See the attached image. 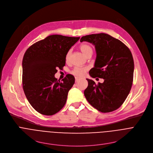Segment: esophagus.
Masks as SVG:
<instances>
[{
	"instance_id": "34e87169",
	"label": "esophagus",
	"mask_w": 153,
	"mask_h": 153,
	"mask_svg": "<svg viewBox=\"0 0 153 153\" xmlns=\"http://www.w3.org/2000/svg\"><path fill=\"white\" fill-rule=\"evenodd\" d=\"M75 79H76V82H77L79 80V78H78V77H76Z\"/></svg>"
}]
</instances>
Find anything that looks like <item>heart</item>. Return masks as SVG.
<instances>
[{"instance_id": "1", "label": "heart", "mask_w": 153, "mask_h": 153, "mask_svg": "<svg viewBox=\"0 0 153 153\" xmlns=\"http://www.w3.org/2000/svg\"><path fill=\"white\" fill-rule=\"evenodd\" d=\"M80 49L81 51L83 53V54L85 56H88L90 54H92L93 53V49L91 47L86 43H83L80 46ZM71 51L69 50L65 56V60L67 62H68L70 58ZM88 70V68L87 67H76L73 68V70L71 71V73L76 76V77H82L85 76L86 71Z\"/></svg>"}]
</instances>
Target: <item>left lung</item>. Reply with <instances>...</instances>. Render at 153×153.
<instances>
[{
	"label": "left lung",
	"instance_id": "8db88e82",
	"mask_svg": "<svg viewBox=\"0 0 153 153\" xmlns=\"http://www.w3.org/2000/svg\"><path fill=\"white\" fill-rule=\"evenodd\" d=\"M83 41L91 43L96 51L94 67L90 75L104 79L96 85L87 79L88 85L84 95L98 111H113L123 104L131 88L134 68L131 52L120 40L105 33L83 36L80 42Z\"/></svg>",
	"mask_w": 153,
	"mask_h": 153
}]
</instances>
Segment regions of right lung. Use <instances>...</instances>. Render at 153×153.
<instances>
[{
    "label": "right lung",
    "instance_id": "1",
    "mask_svg": "<svg viewBox=\"0 0 153 153\" xmlns=\"http://www.w3.org/2000/svg\"><path fill=\"white\" fill-rule=\"evenodd\" d=\"M79 37L51 35L30 47L22 60V86L29 103L38 113L52 116L67 102L75 79L67 74L60 82L54 77L65 65V56Z\"/></svg>",
    "mask_w": 153,
    "mask_h": 153
}]
</instances>
